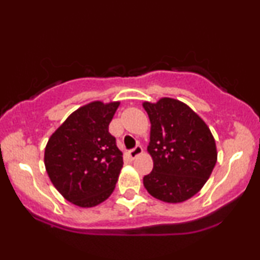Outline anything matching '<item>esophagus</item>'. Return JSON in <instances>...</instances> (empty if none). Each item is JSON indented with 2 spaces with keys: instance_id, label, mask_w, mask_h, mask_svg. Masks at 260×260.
Segmentation results:
<instances>
[{
  "instance_id": "1",
  "label": "esophagus",
  "mask_w": 260,
  "mask_h": 260,
  "mask_svg": "<svg viewBox=\"0 0 260 260\" xmlns=\"http://www.w3.org/2000/svg\"><path fill=\"white\" fill-rule=\"evenodd\" d=\"M142 153H143V148L140 147V145H137V147L134 148V149H132V150L128 151V156H129L131 159L133 160V159H136V157L138 156V155L142 154Z\"/></svg>"
}]
</instances>
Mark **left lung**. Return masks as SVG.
Wrapping results in <instances>:
<instances>
[{"mask_svg":"<svg viewBox=\"0 0 260 260\" xmlns=\"http://www.w3.org/2000/svg\"><path fill=\"white\" fill-rule=\"evenodd\" d=\"M150 120L148 151L154 161L143 183L154 198L181 203L197 194L217 160L215 139L205 122L181 101L162 98L144 103Z\"/></svg>","mask_w":260,"mask_h":260,"instance_id":"1","label":"left lung"}]
</instances>
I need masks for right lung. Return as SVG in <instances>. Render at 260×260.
Returning <instances> with one entry per match:
<instances>
[{
  "mask_svg": "<svg viewBox=\"0 0 260 260\" xmlns=\"http://www.w3.org/2000/svg\"><path fill=\"white\" fill-rule=\"evenodd\" d=\"M118 106V101H94L79 107L45 148V168L52 184L78 207H95L115 189L123 157L109 124Z\"/></svg>",
  "mask_w": 260,
  "mask_h": 260,
  "instance_id": "1",
  "label": "right lung"
}]
</instances>
